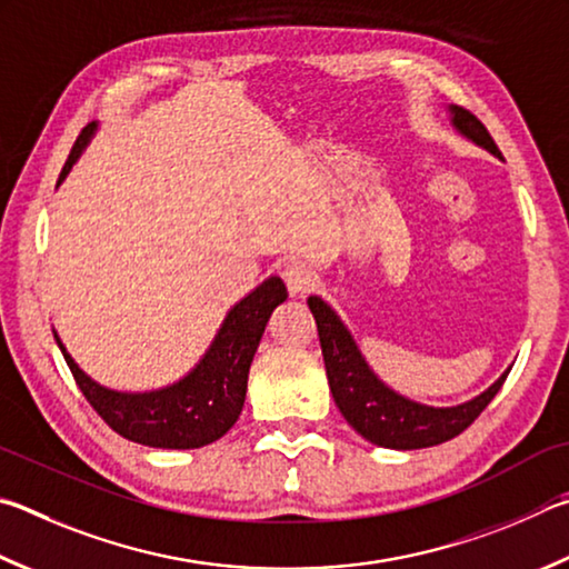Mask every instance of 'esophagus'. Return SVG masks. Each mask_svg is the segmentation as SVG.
Listing matches in <instances>:
<instances>
[{"mask_svg":"<svg viewBox=\"0 0 569 569\" xmlns=\"http://www.w3.org/2000/svg\"><path fill=\"white\" fill-rule=\"evenodd\" d=\"M281 276H283V281H286L288 293H291V296H303L308 288L316 283L313 271L306 263H301V261L286 263Z\"/></svg>","mask_w":569,"mask_h":569,"instance_id":"esophagus-1","label":"esophagus"}]
</instances>
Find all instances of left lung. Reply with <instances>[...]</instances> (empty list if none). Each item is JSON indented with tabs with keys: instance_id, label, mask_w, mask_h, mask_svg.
<instances>
[{
	"instance_id": "obj_1",
	"label": "left lung",
	"mask_w": 569,
	"mask_h": 569,
	"mask_svg": "<svg viewBox=\"0 0 569 569\" xmlns=\"http://www.w3.org/2000/svg\"><path fill=\"white\" fill-rule=\"evenodd\" d=\"M446 111L450 127L462 139L492 153L495 159H502L488 129L470 111H465L458 104H448ZM308 308H311L318 326L326 376L336 406L343 412L348 426L378 448L420 450L440 446V442L460 436L488 408V402L498 396V390L502 388L512 368L510 366L505 370L480 396L458 402V406H428V402H418L402 396V392L392 390L380 380L366 356L360 353L356 338L343 323V318L333 311V306L313 293L308 296Z\"/></svg>"
}]
</instances>
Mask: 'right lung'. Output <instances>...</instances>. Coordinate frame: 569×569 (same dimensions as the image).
<instances>
[{
	"mask_svg": "<svg viewBox=\"0 0 569 569\" xmlns=\"http://www.w3.org/2000/svg\"><path fill=\"white\" fill-rule=\"evenodd\" d=\"M97 129L99 123L91 121L81 131L64 169L59 173L57 186H61V181L69 177L71 167L87 151ZM286 298L288 291L281 278L268 276L249 296H243L239 303L229 308L223 323L216 330L211 346L206 348V353L189 373L169 386L151 390L131 392L97 383L71 358L57 330L54 338L77 386L99 416L109 422V428L131 442H139V446L193 450L216 442L239 420L256 348L261 343V336L273 308L283 303Z\"/></svg>",
	"mask_w": 569,
	"mask_h": 569,
	"instance_id": "add662e5",
	"label": "right lung"
}]
</instances>
